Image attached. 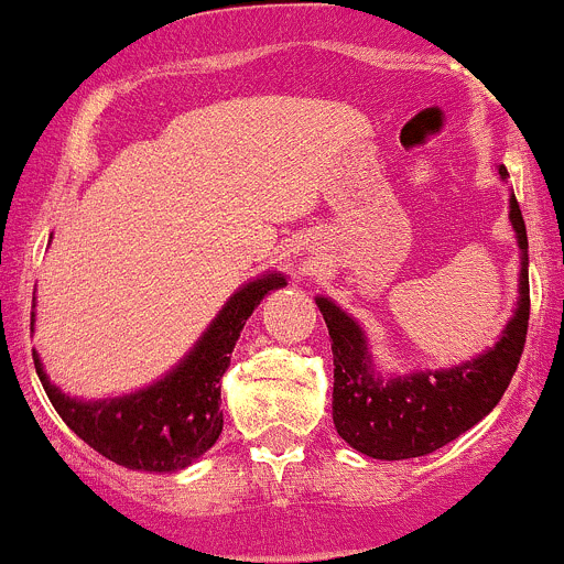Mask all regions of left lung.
I'll return each mask as SVG.
<instances>
[{
	"instance_id": "left-lung-1",
	"label": "left lung",
	"mask_w": 564,
	"mask_h": 564,
	"mask_svg": "<svg viewBox=\"0 0 564 564\" xmlns=\"http://www.w3.org/2000/svg\"><path fill=\"white\" fill-rule=\"evenodd\" d=\"M499 177H510L505 164H499ZM510 225L521 249L518 304L494 348L460 365L383 376L372 365L365 328L332 299L317 295L334 354V427L356 453L378 460L422 458L464 436L496 409L510 387L529 326V241L516 194H510Z\"/></svg>"
}]
</instances>
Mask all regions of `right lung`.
<instances>
[{"label":"right lung","instance_id":"1","mask_svg":"<svg viewBox=\"0 0 564 564\" xmlns=\"http://www.w3.org/2000/svg\"><path fill=\"white\" fill-rule=\"evenodd\" d=\"M288 284L280 271L258 276L227 299L194 348L150 387L104 400H79L48 381L37 350H32L37 378L65 425L95 453L133 471L170 474L192 466L219 438L221 376L230 354L260 301ZM35 323V312H32Z\"/></svg>","mask_w":564,"mask_h":564}]
</instances>
